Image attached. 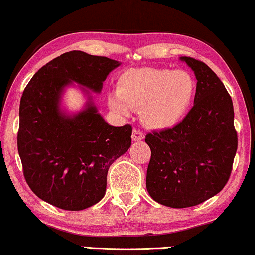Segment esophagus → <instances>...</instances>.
Instances as JSON below:
<instances>
[{"instance_id": "1", "label": "esophagus", "mask_w": 255, "mask_h": 255, "mask_svg": "<svg viewBox=\"0 0 255 255\" xmlns=\"http://www.w3.org/2000/svg\"><path fill=\"white\" fill-rule=\"evenodd\" d=\"M141 139H144V133L139 128H133V131H132V140L138 141L141 140Z\"/></svg>"}]
</instances>
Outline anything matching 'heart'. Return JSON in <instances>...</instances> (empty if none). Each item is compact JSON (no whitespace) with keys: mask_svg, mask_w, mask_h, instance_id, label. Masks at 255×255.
<instances>
[{"mask_svg":"<svg viewBox=\"0 0 255 255\" xmlns=\"http://www.w3.org/2000/svg\"><path fill=\"white\" fill-rule=\"evenodd\" d=\"M196 85L182 69L133 68L120 75L117 94L108 97L110 108L128 115L130 107L141 109L144 123L153 128H172L184 116Z\"/></svg>","mask_w":255,"mask_h":255,"instance_id":"obj_1","label":"heart"}]
</instances>
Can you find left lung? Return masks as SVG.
Returning <instances> with one entry per match:
<instances>
[{"label": "left lung", "mask_w": 255, "mask_h": 255, "mask_svg": "<svg viewBox=\"0 0 255 255\" xmlns=\"http://www.w3.org/2000/svg\"><path fill=\"white\" fill-rule=\"evenodd\" d=\"M181 60L197 85L194 106L180 123L147 133L151 148L146 188L153 200L170 208H189L218 194L228 183L238 147L231 96L203 61Z\"/></svg>", "instance_id": "left-lung-1"}]
</instances>
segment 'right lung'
<instances>
[{
	"label": "right lung",
	"instance_id": "add662e5",
	"mask_svg": "<svg viewBox=\"0 0 255 255\" xmlns=\"http://www.w3.org/2000/svg\"><path fill=\"white\" fill-rule=\"evenodd\" d=\"M120 62L81 51L61 54L43 66L24 89L17 147L23 174L41 200L64 210L92 207L104 196L108 169L131 146L132 127H113L93 103L74 116L61 114L65 86L101 92Z\"/></svg>",
	"mask_w": 255,
	"mask_h": 255
}]
</instances>
